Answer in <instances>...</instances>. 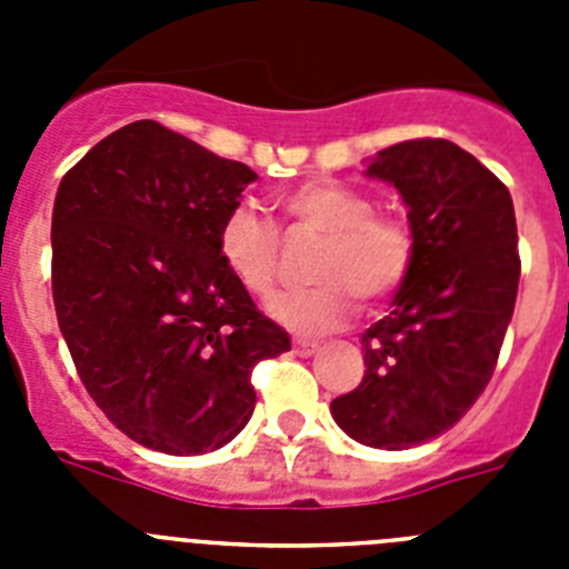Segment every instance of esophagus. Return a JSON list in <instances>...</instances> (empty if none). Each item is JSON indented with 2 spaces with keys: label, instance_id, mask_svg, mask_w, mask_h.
Segmentation results:
<instances>
[{
  "label": "esophagus",
  "instance_id": "obj_1",
  "mask_svg": "<svg viewBox=\"0 0 569 569\" xmlns=\"http://www.w3.org/2000/svg\"><path fill=\"white\" fill-rule=\"evenodd\" d=\"M293 350L299 356H305V359H308V356L319 353V345H316V341H308V339H296L293 341Z\"/></svg>",
  "mask_w": 569,
  "mask_h": 569
}]
</instances>
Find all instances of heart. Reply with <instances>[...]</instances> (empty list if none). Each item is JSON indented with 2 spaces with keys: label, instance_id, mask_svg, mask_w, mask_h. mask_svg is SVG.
I'll return each instance as SVG.
<instances>
[{
  "label": "heart",
  "instance_id": "heart-1",
  "mask_svg": "<svg viewBox=\"0 0 569 569\" xmlns=\"http://www.w3.org/2000/svg\"><path fill=\"white\" fill-rule=\"evenodd\" d=\"M293 230L325 236L310 276L316 284L279 296L270 313L296 333H330L353 316V296L365 305L401 288L413 264V236L393 216L373 213V199L341 182L319 179L279 196ZM219 256L248 293H273L279 279V233L259 210L239 204L222 219Z\"/></svg>",
  "mask_w": 569,
  "mask_h": 569
}]
</instances>
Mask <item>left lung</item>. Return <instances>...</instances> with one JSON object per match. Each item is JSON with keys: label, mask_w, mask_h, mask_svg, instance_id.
I'll return each instance as SVG.
<instances>
[{"label": "left lung", "mask_w": 569, "mask_h": 569, "mask_svg": "<svg viewBox=\"0 0 569 569\" xmlns=\"http://www.w3.org/2000/svg\"><path fill=\"white\" fill-rule=\"evenodd\" d=\"M367 176L405 199L413 264L393 310L361 336L365 379L330 413L361 445L407 450L485 393L519 293V233L510 190L447 139L379 150Z\"/></svg>", "instance_id": "8db88e82"}]
</instances>
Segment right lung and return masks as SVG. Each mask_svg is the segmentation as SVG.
<instances>
[{
  "instance_id": "right-lung-1",
  "label": "right lung",
  "mask_w": 569,
  "mask_h": 569,
  "mask_svg": "<svg viewBox=\"0 0 569 569\" xmlns=\"http://www.w3.org/2000/svg\"><path fill=\"white\" fill-rule=\"evenodd\" d=\"M256 179L142 119L104 136L59 182V330L90 399L159 453H210L236 439L256 407L253 367L290 350L216 244Z\"/></svg>"
}]
</instances>
